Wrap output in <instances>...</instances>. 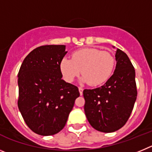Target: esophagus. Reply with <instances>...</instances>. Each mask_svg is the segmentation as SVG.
Wrapping results in <instances>:
<instances>
[{
    "instance_id": "34e87169",
    "label": "esophagus",
    "mask_w": 152,
    "mask_h": 152,
    "mask_svg": "<svg viewBox=\"0 0 152 152\" xmlns=\"http://www.w3.org/2000/svg\"><path fill=\"white\" fill-rule=\"evenodd\" d=\"M78 90H79V93H80V95H82L83 94V91H84V89H83L82 88H79Z\"/></svg>"
}]
</instances>
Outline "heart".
Segmentation results:
<instances>
[{
    "instance_id": "b5f03b06",
    "label": "heart",
    "mask_w": 152,
    "mask_h": 152,
    "mask_svg": "<svg viewBox=\"0 0 152 152\" xmlns=\"http://www.w3.org/2000/svg\"><path fill=\"white\" fill-rule=\"evenodd\" d=\"M115 67V58L110 52L96 48H85L75 51L72 59L64 58L60 63V70L68 82H72L80 74L82 83L97 86L107 81Z\"/></svg>"
}]
</instances>
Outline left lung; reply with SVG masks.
I'll list each match as a JSON object with an SVG mask.
<instances>
[{"label":"left lung","mask_w":152,"mask_h":152,"mask_svg":"<svg viewBox=\"0 0 152 152\" xmlns=\"http://www.w3.org/2000/svg\"><path fill=\"white\" fill-rule=\"evenodd\" d=\"M115 57L116 68L107 82L100 88L83 91L88 122L96 130L107 133L126 124L137 98L133 65L120 49H116Z\"/></svg>","instance_id":"1"}]
</instances>
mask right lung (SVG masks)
<instances>
[{
	"mask_svg": "<svg viewBox=\"0 0 152 152\" xmlns=\"http://www.w3.org/2000/svg\"><path fill=\"white\" fill-rule=\"evenodd\" d=\"M64 45H46L29 52L18 73V108L28 127L40 135H52L64 127L76 98V86L64 81L60 63Z\"/></svg>",
	"mask_w": 152,
	"mask_h": 152,
	"instance_id": "right-lung-1",
	"label": "right lung"
}]
</instances>
